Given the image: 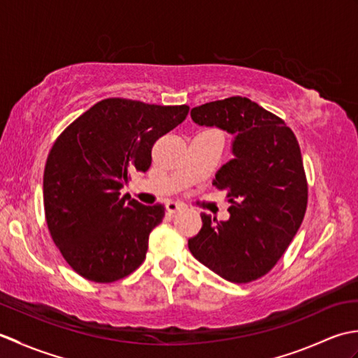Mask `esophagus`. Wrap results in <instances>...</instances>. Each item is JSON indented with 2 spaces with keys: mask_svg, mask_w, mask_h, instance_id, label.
I'll use <instances>...</instances> for the list:
<instances>
[{
  "mask_svg": "<svg viewBox=\"0 0 358 358\" xmlns=\"http://www.w3.org/2000/svg\"><path fill=\"white\" fill-rule=\"evenodd\" d=\"M166 209H167V212H169V214H175V212H177V210L183 209V206H181V204L177 203V201H167L166 203Z\"/></svg>",
  "mask_w": 358,
  "mask_h": 358,
  "instance_id": "1",
  "label": "esophagus"
}]
</instances>
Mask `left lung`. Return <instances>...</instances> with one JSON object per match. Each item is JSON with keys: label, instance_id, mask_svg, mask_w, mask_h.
Here are the masks:
<instances>
[{"label": "left lung", "instance_id": "1", "mask_svg": "<svg viewBox=\"0 0 358 358\" xmlns=\"http://www.w3.org/2000/svg\"><path fill=\"white\" fill-rule=\"evenodd\" d=\"M191 117L235 138L234 158L214 180L226 191L231 217L218 222L201 214L189 250L224 280L249 283L277 264L305 217L308 181L299 141L283 120L246 96L201 104Z\"/></svg>", "mask_w": 358, "mask_h": 358}]
</instances>
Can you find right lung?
<instances>
[{"instance_id":"add662e5","label":"right lung","mask_w":358,"mask_h":358,"mask_svg":"<svg viewBox=\"0 0 358 358\" xmlns=\"http://www.w3.org/2000/svg\"><path fill=\"white\" fill-rule=\"evenodd\" d=\"M189 106L106 98L67 126L44 167V214L52 240L83 278L112 283L144 262L163 204L121 196L132 172H146L154 143L183 123Z\"/></svg>"}]
</instances>
